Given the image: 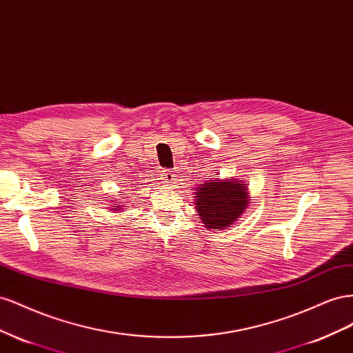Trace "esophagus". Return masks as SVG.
<instances>
[{"mask_svg":"<svg viewBox=\"0 0 353 353\" xmlns=\"http://www.w3.org/2000/svg\"><path fill=\"white\" fill-rule=\"evenodd\" d=\"M163 179L165 180V183H168V185H171L176 180V174L174 173H171L170 170H164L163 171Z\"/></svg>","mask_w":353,"mask_h":353,"instance_id":"obj_1","label":"esophagus"}]
</instances>
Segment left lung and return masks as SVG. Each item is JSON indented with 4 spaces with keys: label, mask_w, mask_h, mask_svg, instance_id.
<instances>
[{
    "label": "left lung",
    "mask_w": 353,
    "mask_h": 353,
    "mask_svg": "<svg viewBox=\"0 0 353 353\" xmlns=\"http://www.w3.org/2000/svg\"><path fill=\"white\" fill-rule=\"evenodd\" d=\"M196 211L207 229H228L250 204L248 185L239 180H208L195 192Z\"/></svg>",
    "instance_id": "left-lung-1"
}]
</instances>
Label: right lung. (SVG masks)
<instances>
[{"mask_svg": "<svg viewBox=\"0 0 353 353\" xmlns=\"http://www.w3.org/2000/svg\"><path fill=\"white\" fill-rule=\"evenodd\" d=\"M112 207H117V208H114V210H115V211H117V213H118V210H119V208H121V207H119V205H118V204H115V205H112Z\"/></svg>", "mask_w": 353, "mask_h": 353, "instance_id": "add662e5", "label": "right lung"}]
</instances>
